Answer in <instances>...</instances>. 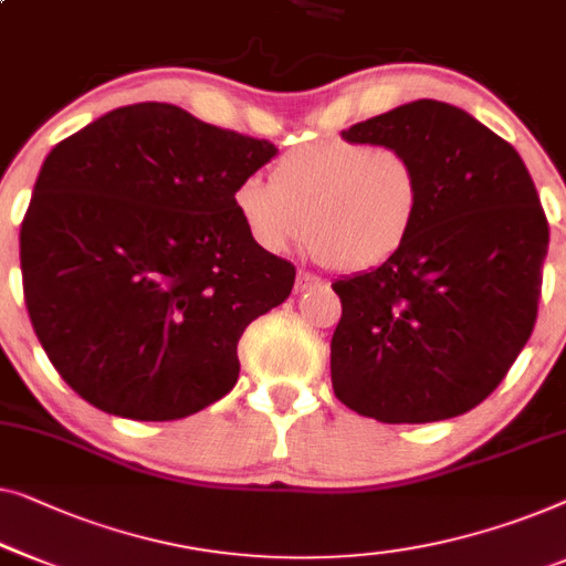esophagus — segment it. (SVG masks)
I'll use <instances>...</instances> for the list:
<instances>
[{
    "label": "esophagus",
    "mask_w": 566,
    "mask_h": 566,
    "mask_svg": "<svg viewBox=\"0 0 566 566\" xmlns=\"http://www.w3.org/2000/svg\"><path fill=\"white\" fill-rule=\"evenodd\" d=\"M318 285V277L316 275H308V273H298L296 275V283H293V291L303 293V291H311Z\"/></svg>",
    "instance_id": "34e87169"
}]
</instances>
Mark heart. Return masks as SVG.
I'll return each instance as SVG.
<instances>
[{
  "mask_svg": "<svg viewBox=\"0 0 566 566\" xmlns=\"http://www.w3.org/2000/svg\"><path fill=\"white\" fill-rule=\"evenodd\" d=\"M421 176L392 145L314 143L270 170L244 176L232 203L244 232L270 255L303 237L311 252L344 273H365L396 258L421 214Z\"/></svg>",
  "mask_w": 566,
  "mask_h": 566,
  "instance_id": "obj_1",
  "label": "heart"
}]
</instances>
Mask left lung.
I'll list each match as a JSON object with an SVG mask.
<instances>
[{
  "mask_svg": "<svg viewBox=\"0 0 566 566\" xmlns=\"http://www.w3.org/2000/svg\"><path fill=\"white\" fill-rule=\"evenodd\" d=\"M421 176V214L388 263L332 283L334 396L382 423L467 413L534 332L548 224L521 155L460 106L419 99L344 129Z\"/></svg>",
  "mask_w": 566,
  "mask_h": 566,
  "instance_id": "1",
  "label": "left lung"
}]
</instances>
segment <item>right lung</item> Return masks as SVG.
I'll return each instance as SVG.
<instances>
[{
  "mask_svg": "<svg viewBox=\"0 0 566 566\" xmlns=\"http://www.w3.org/2000/svg\"><path fill=\"white\" fill-rule=\"evenodd\" d=\"M277 147L181 106H119L48 153L20 229L28 314L81 398L176 421L234 388L237 342L291 296L232 193Z\"/></svg>",
  "mask_w": 566,
  "mask_h": 566,
  "instance_id": "right-lung-1",
  "label": "right lung"
}]
</instances>
